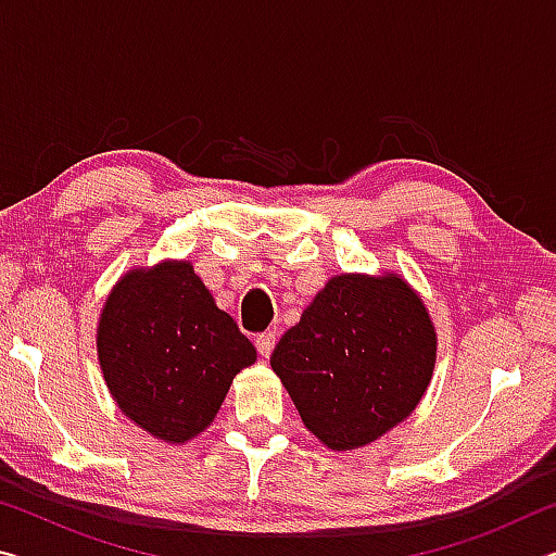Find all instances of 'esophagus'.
<instances>
[{
	"instance_id": "1",
	"label": "esophagus",
	"mask_w": 556,
	"mask_h": 556,
	"mask_svg": "<svg viewBox=\"0 0 556 556\" xmlns=\"http://www.w3.org/2000/svg\"><path fill=\"white\" fill-rule=\"evenodd\" d=\"M275 343H277V333L275 331H267V333H260L255 338V345L262 357H269L271 351H275Z\"/></svg>"
}]
</instances>
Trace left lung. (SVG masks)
<instances>
[{"label": "left lung", "mask_w": 556, "mask_h": 556, "mask_svg": "<svg viewBox=\"0 0 556 556\" xmlns=\"http://www.w3.org/2000/svg\"><path fill=\"white\" fill-rule=\"evenodd\" d=\"M434 361L425 304L390 275L328 279L269 357L301 421L336 451L370 444L409 417Z\"/></svg>", "instance_id": "left-lung-1"}]
</instances>
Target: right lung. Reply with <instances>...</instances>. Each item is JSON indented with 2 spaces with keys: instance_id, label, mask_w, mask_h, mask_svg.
I'll return each instance as SVG.
<instances>
[{
  "instance_id": "right-lung-1",
  "label": "right lung",
  "mask_w": 556,
  "mask_h": 556,
  "mask_svg": "<svg viewBox=\"0 0 556 556\" xmlns=\"http://www.w3.org/2000/svg\"><path fill=\"white\" fill-rule=\"evenodd\" d=\"M98 355L119 409L168 444L208 427L235 375L257 357L188 262L117 281L100 316Z\"/></svg>"
}]
</instances>
